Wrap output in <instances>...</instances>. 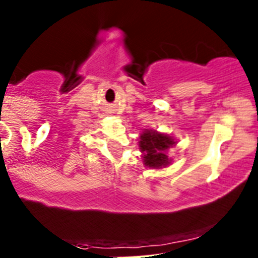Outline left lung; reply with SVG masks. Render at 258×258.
I'll return each mask as SVG.
<instances>
[{
  "mask_svg": "<svg viewBox=\"0 0 258 258\" xmlns=\"http://www.w3.org/2000/svg\"><path fill=\"white\" fill-rule=\"evenodd\" d=\"M176 145L173 137L153 130H145L140 136V150L144 153V165L151 168H162L171 163L166 151Z\"/></svg>",
  "mask_w": 258,
  "mask_h": 258,
  "instance_id": "8db88e82",
  "label": "left lung"
}]
</instances>
